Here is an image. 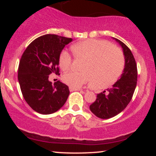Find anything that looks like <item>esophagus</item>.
Returning <instances> with one entry per match:
<instances>
[{"instance_id": "34e87169", "label": "esophagus", "mask_w": 156, "mask_h": 156, "mask_svg": "<svg viewBox=\"0 0 156 156\" xmlns=\"http://www.w3.org/2000/svg\"><path fill=\"white\" fill-rule=\"evenodd\" d=\"M80 90H82V89L80 88H75V87H69V91H70V92H74V91H80Z\"/></svg>"}]
</instances>
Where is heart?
I'll return each mask as SVG.
<instances>
[{
  "label": "heart",
  "mask_w": 156,
  "mask_h": 156,
  "mask_svg": "<svg viewBox=\"0 0 156 156\" xmlns=\"http://www.w3.org/2000/svg\"><path fill=\"white\" fill-rule=\"evenodd\" d=\"M76 58L85 60L82 72H69L62 77L64 83L75 88L91 82L97 87H108L117 81L125 68V58L119 48L108 41L89 39L71 46ZM58 63L62 70H67L72 63L71 55L64 51Z\"/></svg>",
  "instance_id": "b5f03b06"
}]
</instances>
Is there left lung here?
<instances>
[{
	"mask_svg": "<svg viewBox=\"0 0 156 156\" xmlns=\"http://www.w3.org/2000/svg\"><path fill=\"white\" fill-rule=\"evenodd\" d=\"M124 53L125 64L121 78L112 88L98 94L96 101L90 105L91 112L101 119H109L117 115L126 108L130 103L137 83V66L129 48L120 40Z\"/></svg>",
	"mask_w": 156,
	"mask_h": 156,
	"instance_id": "8db88e82",
	"label": "left lung"
}]
</instances>
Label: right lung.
<instances>
[{"mask_svg": "<svg viewBox=\"0 0 156 156\" xmlns=\"http://www.w3.org/2000/svg\"><path fill=\"white\" fill-rule=\"evenodd\" d=\"M72 38L55 34L38 37L23 53L18 67V80L25 101L35 112L53 114L60 109L69 94V87L58 80L49 81L51 73L59 75L58 59Z\"/></svg>", "mask_w": 156, "mask_h": 156, "instance_id": "obj_1", "label": "right lung"}]
</instances>
